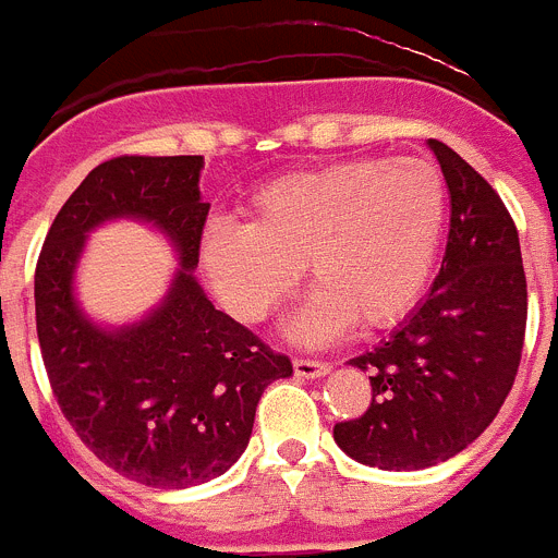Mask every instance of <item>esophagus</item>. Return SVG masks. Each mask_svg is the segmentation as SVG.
<instances>
[{
    "instance_id": "34e87169",
    "label": "esophagus",
    "mask_w": 558,
    "mask_h": 558,
    "mask_svg": "<svg viewBox=\"0 0 558 558\" xmlns=\"http://www.w3.org/2000/svg\"><path fill=\"white\" fill-rule=\"evenodd\" d=\"M293 368H295V374L304 379H315V377H324V374H329V363H324V360L295 357Z\"/></svg>"
}]
</instances>
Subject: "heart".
<instances>
[{
	"label": "heart",
	"instance_id": "1",
	"mask_svg": "<svg viewBox=\"0 0 558 558\" xmlns=\"http://www.w3.org/2000/svg\"><path fill=\"white\" fill-rule=\"evenodd\" d=\"M245 223L201 236L206 282L240 322L259 324L293 295L307 265L313 295L290 322L299 343H327L402 322L425 293L445 234L447 190L425 159H349L268 181Z\"/></svg>",
	"mask_w": 558,
	"mask_h": 558
}]
</instances>
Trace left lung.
I'll list each match as a JSON object with an SVG mask.
<instances>
[{"instance_id":"left-lung-1","label":"left lung","mask_w":558,"mask_h":558,"mask_svg":"<svg viewBox=\"0 0 558 558\" xmlns=\"http://www.w3.org/2000/svg\"><path fill=\"white\" fill-rule=\"evenodd\" d=\"M427 145L450 190L441 270L391 338L349 360L372 374V405L335 425L340 450L388 472L436 466L492 425L514 386L529 318L509 209L452 147Z\"/></svg>"}]
</instances>
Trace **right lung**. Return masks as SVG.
Here are the masks:
<instances>
[{"mask_svg": "<svg viewBox=\"0 0 558 558\" xmlns=\"http://www.w3.org/2000/svg\"><path fill=\"white\" fill-rule=\"evenodd\" d=\"M201 156L102 161L49 226L36 265V329L49 386L83 445L153 489H186L223 475L248 447L256 402L293 363L215 310L195 279L209 204ZM133 217L159 228L182 268L159 308L108 330L74 299L87 231Z\"/></svg>", "mask_w": 558, "mask_h": 558, "instance_id": "add662e5", "label": "right lung"}]
</instances>
